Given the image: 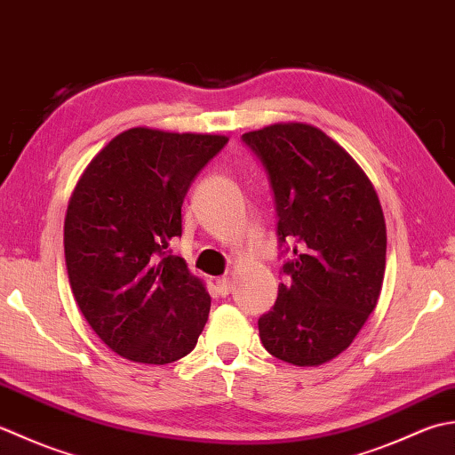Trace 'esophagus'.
<instances>
[{"label": "esophagus", "mask_w": 455, "mask_h": 455, "mask_svg": "<svg viewBox=\"0 0 455 455\" xmlns=\"http://www.w3.org/2000/svg\"><path fill=\"white\" fill-rule=\"evenodd\" d=\"M216 289L221 296H228L234 291V281H231L229 276H220V279H216Z\"/></svg>", "instance_id": "1"}]
</instances>
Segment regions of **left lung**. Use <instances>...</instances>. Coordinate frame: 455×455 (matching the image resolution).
Wrapping results in <instances>:
<instances>
[{
  "instance_id": "8db88e82",
  "label": "left lung",
  "mask_w": 455,
  "mask_h": 455,
  "mask_svg": "<svg viewBox=\"0 0 455 455\" xmlns=\"http://www.w3.org/2000/svg\"><path fill=\"white\" fill-rule=\"evenodd\" d=\"M243 141L268 172L279 241H296L259 336L286 363H328L351 346L381 294V202L354 156L310 124H273L243 133Z\"/></svg>"
}]
</instances>
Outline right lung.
Returning a JSON list of instances; mask_svg holds the SVG:
<instances>
[{"label": "right lung", "instance_id": "add662e5", "mask_svg": "<svg viewBox=\"0 0 455 455\" xmlns=\"http://www.w3.org/2000/svg\"><path fill=\"white\" fill-rule=\"evenodd\" d=\"M226 135L132 127L90 161L64 218L74 299L104 344L135 363L188 355L210 314L206 284L182 257V202Z\"/></svg>", "mask_w": 455, "mask_h": 455}]
</instances>
